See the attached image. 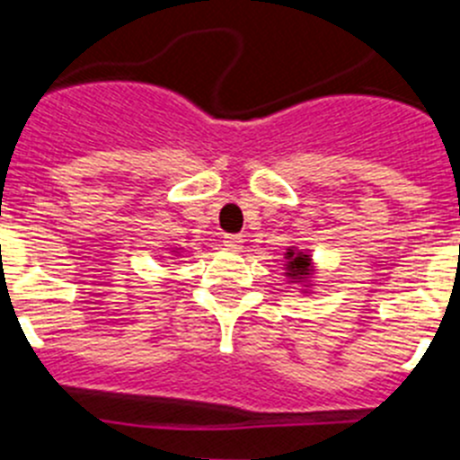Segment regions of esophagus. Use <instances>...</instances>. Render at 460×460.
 <instances>
[{
  "instance_id": "esophagus-1",
  "label": "esophagus",
  "mask_w": 460,
  "mask_h": 460,
  "mask_svg": "<svg viewBox=\"0 0 460 460\" xmlns=\"http://www.w3.org/2000/svg\"><path fill=\"white\" fill-rule=\"evenodd\" d=\"M223 243H226L227 249H239L242 237H239V234H226V237H223Z\"/></svg>"
}]
</instances>
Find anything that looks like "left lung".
<instances>
[{
    "instance_id": "obj_1",
    "label": "left lung",
    "mask_w": 460,
    "mask_h": 460,
    "mask_svg": "<svg viewBox=\"0 0 460 460\" xmlns=\"http://www.w3.org/2000/svg\"><path fill=\"white\" fill-rule=\"evenodd\" d=\"M288 274L292 276V279H308V274H311V258L308 255H302V253H295V251H288Z\"/></svg>"
}]
</instances>
